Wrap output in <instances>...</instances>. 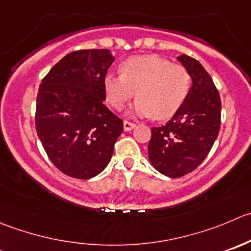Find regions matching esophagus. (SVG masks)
<instances>
[{"mask_svg":"<svg viewBox=\"0 0 251 251\" xmlns=\"http://www.w3.org/2000/svg\"><path fill=\"white\" fill-rule=\"evenodd\" d=\"M136 127V125L133 123H130V121H124V130L125 131H131Z\"/></svg>","mask_w":251,"mask_h":251,"instance_id":"obj_1","label":"esophagus"}]
</instances>
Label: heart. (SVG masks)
<instances>
[{
    "label": "heart",
    "mask_w": 251,
    "mask_h": 251,
    "mask_svg": "<svg viewBox=\"0 0 251 251\" xmlns=\"http://www.w3.org/2000/svg\"><path fill=\"white\" fill-rule=\"evenodd\" d=\"M191 76L185 67L155 55L133 56L121 65V75L109 74L103 87L106 101L123 110L136 92L130 115L169 118L176 113L190 92Z\"/></svg>",
    "instance_id": "b5f03b06"
}]
</instances>
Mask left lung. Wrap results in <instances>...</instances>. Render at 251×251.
<instances>
[{"instance_id": "obj_1", "label": "left lung", "mask_w": 251, "mask_h": 251, "mask_svg": "<svg viewBox=\"0 0 251 251\" xmlns=\"http://www.w3.org/2000/svg\"><path fill=\"white\" fill-rule=\"evenodd\" d=\"M177 61L191 76L190 92L173 118L152 127L148 158L169 177L193 172L210 153L221 126V98L212 78L195 58L181 53Z\"/></svg>"}]
</instances>
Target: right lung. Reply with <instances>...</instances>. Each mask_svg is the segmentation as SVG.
Returning <instances> with one entry per match:
<instances>
[{"label":"right lung","instance_id":"add662e5","mask_svg":"<svg viewBox=\"0 0 251 251\" xmlns=\"http://www.w3.org/2000/svg\"><path fill=\"white\" fill-rule=\"evenodd\" d=\"M114 60L108 49L74 51L39 87L36 132L53 165L69 176L103 172L124 131V121L104 105L103 82Z\"/></svg>","mask_w":251,"mask_h":251}]
</instances>
